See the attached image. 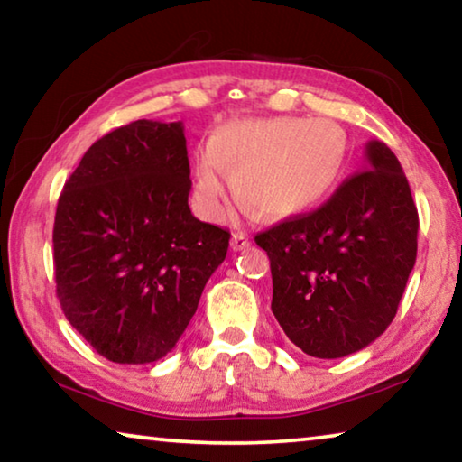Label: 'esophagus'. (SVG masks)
I'll return each mask as SVG.
<instances>
[{"label":"esophagus","mask_w":462,"mask_h":462,"mask_svg":"<svg viewBox=\"0 0 462 462\" xmlns=\"http://www.w3.org/2000/svg\"><path fill=\"white\" fill-rule=\"evenodd\" d=\"M248 245H250V240H248L246 234H242V232L232 234V240H230L232 250H242V248H246Z\"/></svg>","instance_id":"obj_1"}]
</instances>
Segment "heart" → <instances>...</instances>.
Returning a JSON list of instances; mask_svg holds the SVG:
<instances>
[{"label":"heart","mask_w":462,"mask_h":462,"mask_svg":"<svg viewBox=\"0 0 462 462\" xmlns=\"http://www.w3.org/2000/svg\"><path fill=\"white\" fill-rule=\"evenodd\" d=\"M346 156V132L330 120L224 124L214 132L212 143L195 152V206L206 220H224L234 201V182L238 199L264 220L303 216L336 189Z\"/></svg>","instance_id":"heart-1"}]
</instances>
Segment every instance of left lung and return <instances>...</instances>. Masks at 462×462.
I'll use <instances>...</instances> for the list:
<instances>
[{
    "mask_svg": "<svg viewBox=\"0 0 462 462\" xmlns=\"http://www.w3.org/2000/svg\"><path fill=\"white\" fill-rule=\"evenodd\" d=\"M366 169L322 208L256 234L273 277L271 310L287 338L316 358H340L393 322L416 264L418 209L391 148L366 144Z\"/></svg>",
    "mask_w": 462,
    "mask_h": 462,
    "instance_id": "1",
    "label": "left lung"
}]
</instances>
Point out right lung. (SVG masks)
<instances>
[{
  "instance_id": "add662e5",
  "label": "right lung",
  "mask_w": 462,
  "mask_h": 462,
  "mask_svg": "<svg viewBox=\"0 0 462 462\" xmlns=\"http://www.w3.org/2000/svg\"><path fill=\"white\" fill-rule=\"evenodd\" d=\"M181 122L136 120L89 146L54 216V279L71 326L107 361L173 350L230 232L191 214Z\"/></svg>"
}]
</instances>
